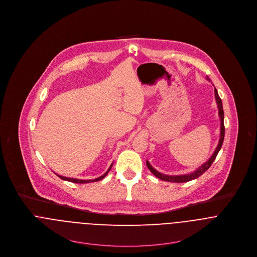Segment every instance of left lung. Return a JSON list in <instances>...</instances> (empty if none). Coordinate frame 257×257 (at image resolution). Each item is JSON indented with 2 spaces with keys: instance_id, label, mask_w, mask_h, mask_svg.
<instances>
[{
  "instance_id": "8db88e82",
  "label": "left lung",
  "mask_w": 257,
  "mask_h": 257,
  "mask_svg": "<svg viewBox=\"0 0 257 257\" xmlns=\"http://www.w3.org/2000/svg\"><path fill=\"white\" fill-rule=\"evenodd\" d=\"M207 79H209L207 77ZM215 91V99H216V102H217V105H218V111H219V117H220V120H221V126H220V140H219V143L214 151V153L212 154L209 160L207 162L201 165L199 168H197L194 172L190 173V174H187V175H180V176H168V175H164L159 173L157 170H155L150 163L148 161H146V165L148 167V169L150 170V172L157 178H159L160 180L165 181V182H171V183H187L189 182L191 180H194V179H197L198 177H200L204 172H206L209 168H210L211 165L214 162L217 154L219 153L221 147H222V144H223V141H224V137H225V125H224V111H223V105H222V100L221 98L219 97V94L217 92V89L215 88L214 89Z\"/></svg>"
}]
</instances>
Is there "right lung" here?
Returning <instances> with one entry per match:
<instances>
[{"label":"right lung","instance_id":"right-lung-1","mask_svg":"<svg viewBox=\"0 0 257 257\" xmlns=\"http://www.w3.org/2000/svg\"><path fill=\"white\" fill-rule=\"evenodd\" d=\"M112 166H113V164L110 166V168L108 169V171H107V172H106L104 175H102L101 177H99V178H97V179H94V180H78V179H72V178H67V177H63V176H60V175H57V176H58L59 178H61L62 180H64V181H68V182H71V183H75V184H88V183L98 182V181H100V180L104 179V178L107 176V174L109 173V171L111 170Z\"/></svg>","mask_w":257,"mask_h":257}]
</instances>
